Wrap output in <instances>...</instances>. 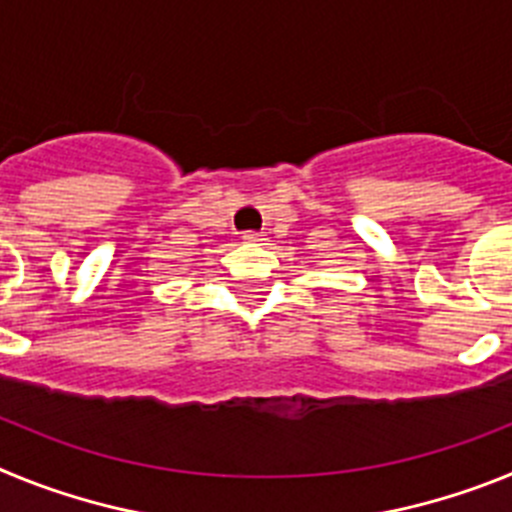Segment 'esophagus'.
<instances>
[{
	"instance_id": "esophagus-1",
	"label": "esophagus",
	"mask_w": 512,
	"mask_h": 512,
	"mask_svg": "<svg viewBox=\"0 0 512 512\" xmlns=\"http://www.w3.org/2000/svg\"><path fill=\"white\" fill-rule=\"evenodd\" d=\"M243 241L253 243V246H264L266 235L264 233H256V230H248V233H243Z\"/></svg>"
}]
</instances>
